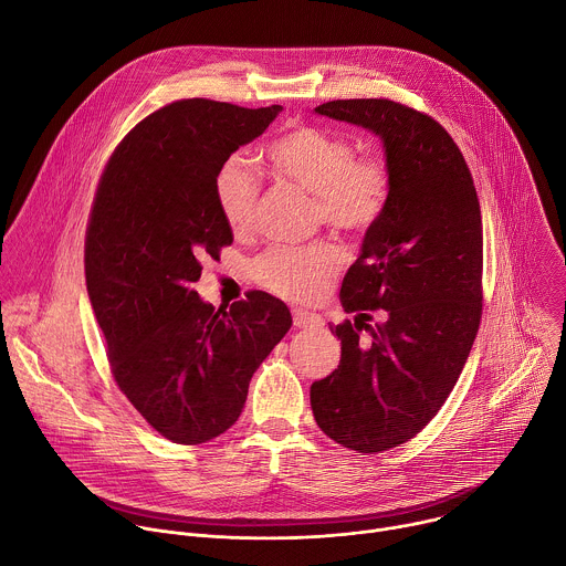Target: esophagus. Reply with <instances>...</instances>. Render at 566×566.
Returning <instances> with one entry per match:
<instances>
[{
  "label": "esophagus",
  "mask_w": 566,
  "mask_h": 566,
  "mask_svg": "<svg viewBox=\"0 0 566 566\" xmlns=\"http://www.w3.org/2000/svg\"><path fill=\"white\" fill-rule=\"evenodd\" d=\"M293 325L300 329H319L322 327V317L317 313H308L302 308L293 311Z\"/></svg>",
  "instance_id": "obj_1"
}]
</instances>
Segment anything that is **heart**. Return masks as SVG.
<instances>
[{"label":"heart","instance_id":"obj_1","mask_svg":"<svg viewBox=\"0 0 566 566\" xmlns=\"http://www.w3.org/2000/svg\"><path fill=\"white\" fill-rule=\"evenodd\" d=\"M271 168L317 199L325 223L363 232L378 221L389 197V170L382 158H356L354 145L327 129L297 125L264 149ZM214 197L226 226L247 234L255 226L262 181L247 158L230 156L214 179ZM343 253L334 244L275 247L255 266V280L291 302H313L325 295Z\"/></svg>","mask_w":566,"mask_h":566}]
</instances>
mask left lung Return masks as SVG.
I'll return each mask as SVG.
<instances>
[{
	"label": "left lung",
	"mask_w": 566,
	"mask_h": 566,
	"mask_svg": "<svg viewBox=\"0 0 566 566\" xmlns=\"http://www.w3.org/2000/svg\"><path fill=\"white\" fill-rule=\"evenodd\" d=\"M315 114L378 136L389 197L343 280V308L356 317L329 325L340 365L311 385V410L336 443L382 452L434 419L468 360L481 317V210L463 154L430 116L382 98ZM374 307L386 319L369 328Z\"/></svg>",
	"instance_id": "1"
}]
</instances>
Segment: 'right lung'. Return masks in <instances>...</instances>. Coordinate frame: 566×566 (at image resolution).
<instances>
[{
    "mask_svg": "<svg viewBox=\"0 0 566 566\" xmlns=\"http://www.w3.org/2000/svg\"><path fill=\"white\" fill-rule=\"evenodd\" d=\"M280 105L179 101L138 123L109 158L85 241V275L118 387L175 443H206L244 410L262 360L291 329L286 304L253 291L214 308L201 262L232 244L214 179Z\"/></svg>",
    "mask_w": 566,
    "mask_h": 566,
    "instance_id": "obj_1",
    "label": "right lung"
}]
</instances>
